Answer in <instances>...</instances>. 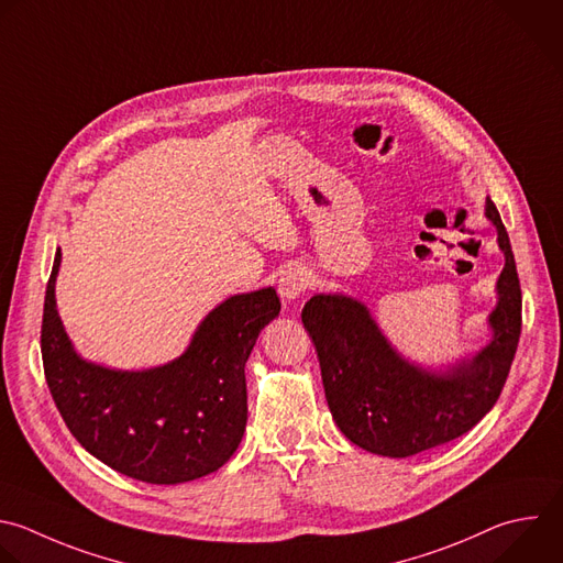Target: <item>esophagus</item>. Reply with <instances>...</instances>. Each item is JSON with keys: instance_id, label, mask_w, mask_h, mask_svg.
Wrapping results in <instances>:
<instances>
[{"instance_id": "esophagus-1", "label": "esophagus", "mask_w": 563, "mask_h": 563, "mask_svg": "<svg viewBox=\"0 0 563 563\" xmlns=\"http://www.w3.org/2000/svg\"><path fill=\"white\" fill-rule=\"evenodd\" d=\"M309 285V276L302 267H287L278 278V294L285 305L296 302Z\"/></svg>"}]
</instances>
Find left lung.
Segmentation results:
<instances>
[{"instance_id":"left-lung-1","label":"left lung","mask_w":563,"mask_h":563,"mask_svg":"<svg viewBox=\"0 0 563 563\" xmlns=\"http://www.w3.org/2000/svg\"><path fill=\"white\" fill-rule=\"evenodd\" d=\"M484 217L497 232L504 269L488 340L477 351L422 364L402 355L371 309L342 291L316 294L300 318L318 351L324 398L335 427L355 446L411 457L471 431L497 402L521 333V289L506 228L490 197Z\"/></svg>"}]
</instances>
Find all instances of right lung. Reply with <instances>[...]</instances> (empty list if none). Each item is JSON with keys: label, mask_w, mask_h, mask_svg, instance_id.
I'll return each instance as SVG.
<instances>
[{"label": "right lung", "mask_w": 563, "mask_h": 563, "mask_svg": "<svg viewBox=\"0 0 563 563\" xmlns=\"http://www.w3.org/2000/svg\"><path fill=\"white\" fill-rule=\"evenodd\" d=\"M55 252L42 322V357L53 400L77 442L106 466L147 484H183L219 471L247 424L245 364L280 313L274 287L219 302L185 351L150 368H114L84 357L57 309Z\"/></svg>", "instance_id": "right-lung-1"}]
</instances>
